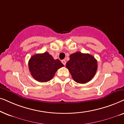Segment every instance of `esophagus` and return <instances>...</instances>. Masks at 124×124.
<instances>
[{
  "instance_id": "obj_1",
  "label": "esophagus",
  "mask_w": 124,
  "mask_h": 124,
  "mask_svg": "<svg viewBox=\"0 0 124 124\" xmlns=\"http://www.w3.org/2000/svg\"><path fill=\"white\" fill-rule=\"evenodd\" d=\"M61 62H62V63H63L64 65H65L66 63V60H65V59H63V60H62Z\"/></svg>"
}]
</instances>
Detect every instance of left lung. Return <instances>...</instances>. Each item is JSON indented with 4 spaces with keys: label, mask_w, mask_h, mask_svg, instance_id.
I'll return each instance as SVG.
<instances>
[{
    "label": "left lung",
    "mask_w": 124,
    "mask_h": 124,
    "mask_svg": "<svg viewBox=\"0 0 124 124\" xmlns=\"http://www.w3.org/2000/svg\"><path fill=\"white\" fill-rule=\"evenodd\" d=\"M66 67L76 82L84 84L90 81L95 76L98 63L96 59L90 54L77 52L70 55V60Z\"/></svg>",
    "instance_id": "obj_1"
}]
</instances>
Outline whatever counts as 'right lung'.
Returning <instances> with one entry per match:
<instances>
[{
    "label": "right lung",
    "mask_w": 124,
    "mask_h": 124,
    "mask_svg": "<svg viewBox=\"0 0 124 124\" xmlns=\"http://www.w3.org/2000/svg\"><path fill=\"white\" fill-rule=\"evenodd\" d=\"M29 70L34 79L39 82L51 80L58 69L64 65L59 59H54L49 53L36 54L33 55L28 62Z\"/></svg>",
    "instance_id": "right-lung-1"
}]
</instances>
